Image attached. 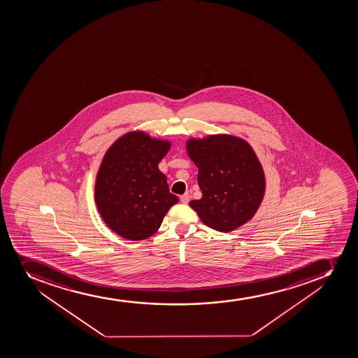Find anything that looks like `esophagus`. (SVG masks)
Masks as SVG:
<instances>
[{"label":"esophagus","mask_w":358,"mask_h":358,"mask_svg":"<svg viewBox=\"0 0 358 358\" xmlns=\"http://www.w3.org/2000/svg\"><path fill=\"white\" fill-rule=\"evenodd\" d=\"M180 199H181V202L183 203V204H188L189 201H190V195H189V194H185V195H182L181 197H180Z\"/></svg>","instance_id":"34e87169"}]
</instances>
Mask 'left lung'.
Listing matches in <instances>:
<instances>
[{"instance_id": "left-lung-1", "label": "left lung", "mask_w": 358, "mask_h": 358, "mask_svg": "<svg viewBox=\"0 0 358 358\" xmlns=\"http://www.w3.org/2000/svg\"><path fill=\"white\" fill-rule=\"evenodd\" d=\"M187 152L199 168L202 199L189 206L206 227L230 232L255 216L265 195V173L255 150L229 134L190 138Z\"/></svg>"}]
</instances>
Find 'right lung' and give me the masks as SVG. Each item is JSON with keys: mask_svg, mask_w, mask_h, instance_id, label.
<instances>
[{"mask_svg": "<svg viewBox=\"0 0 358 358\" xmlns=\"http://www.w3.org/2000/svg\"><path fill=\"white\" fill-rule=\"evenodd\" d=\"M169 149L166 140L129 131L103 156L94 188L96 208L107 227L128 241L155 234L178 202L157 166Z\"/></svg>", "mask_w": 358, "mask_h": 358, "instance_id": "obj_1", "label": "right lung"}]
</instances>
